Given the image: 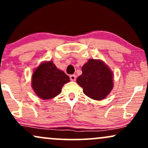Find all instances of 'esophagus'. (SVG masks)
<instances>
[{"label":"esophagus","mask_w":148,"mask_h":148,"mask_svg":"<svg viewBox=\"0 0 148 148\" xmlns=\"http://www.w3.org/2000/svg\"><path fill=\"white\" fill-rule=\"evenodd\" d=\"M69 78H70L71 81H75L76 79V76L75 74H72V75L69 76Z\"/></svg>","instance_id":"obj_1"}]
</instances>
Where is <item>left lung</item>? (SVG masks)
Wrapping results in <instances>:
<instances>
[{
  "mask_svg": "<svg viewBox=\"0 0 148 148\" xmlns=\"http://www.w3.org/2000/svg\"><path fill=\"white\" fill-rule=\"evenodd\" d=\"M76 82L91 99H104L113 87V74L101 60L90 59L82 67V74Z\"/></svg>",
  "mask_w": 148,
  "mask_h": 148,
  "instance_id": "left-lung-1",
  "label": "left lung"
}]
</instances>
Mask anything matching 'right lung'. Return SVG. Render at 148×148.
I'll list each match as a JSON object with an SVG mask.
<instances>
[{
  "label": "right lung",
  "mask_w": 148,
  "mask_h": 148,
  "mask_svg": "<svg viewBox=\"0 0 148 148\" xmlns=\"http://www.w3.org/2000/svg\"><path fill=\"white\" fill-rule=\"evenodd\" d=\"M69 77L56 67L52 61L45 62L35 69L32 77V87L36 95L43 99H50L61 92Z\"/></svg>",
  "instance_id": "1"
}]
</instances>
